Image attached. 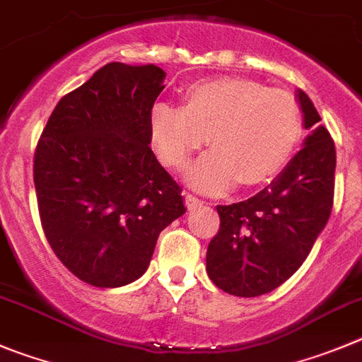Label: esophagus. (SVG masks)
<instances>
[{"mask_svg": "<svg viewBox=\"0 0 362 362\" xmlns=\"http://www.w3.org/2000/svg\"><path fill=\"white\" fill-rule=\"evenodd\" d=\"M185 204H187L188 209H195L202 204V201L199 197H195V195L185 194Z\"/></svg>", "mask_w": 362, "mask_h": 362, "instance_id": "34e87169", "label": "esophagus"}]
</instances>
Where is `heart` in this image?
<instances>
[{
    "label": "heart",
    "mask_w": 362,
    "mask_h": 362,
    "mask_svg": "<svg viewBox=\"0 0 362 362\" xmlns=\"http://www.w3.org/2000/svg\"><path fill=\"white\" fill-rule=\"evenodd\" d=\"M304 129L297 99L249 78H216L192 83L183 110L156 105L151 135L165 165L185 168L204 146L211 153L192 167L190 181L218 194L238 181L243 188L270 183L290 163Z\"/></svg>",
    "instance_id": "obj_1"
}]
</instances>
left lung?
I'll use <instances>...</instances> for the list:
<instances>
[{"label":"left lung","instance_id":"left-lung-1","mask_svg":"<svg viewBox=\"0 0 362 362\" xmlns=\"http://www.w3.org/2000/svg\"><path fill=\"white\" fill-rule=\"evenodd\" d=\"M309 129L286 168L247 201L216 206L220 229L208 245L206 270L236 297H259L300 268L325 227L334 202L336 147L304 90L297 92Z\"/></svg>","mask_w":362,"mask_h":362}]
</instances>
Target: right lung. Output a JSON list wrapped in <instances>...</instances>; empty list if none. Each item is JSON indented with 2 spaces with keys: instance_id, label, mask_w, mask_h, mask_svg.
I'll use <instances>...</instances> for the list:
<instances>
[{
  "instance_id": "obj_1",
  "label": "right lung",
  "mask_w": 362,
  "mask_h": 362,
  "mask_svg": "<svg viewBox=\"0 0 362 362\" xmlns=\"http://www.w3.org/2000/svg\"><path fill=\"white\" fill-rule=\"evenodd\" d=\"M156 65L112 62L58 101L33 156L44 235L71 274L119 288L147 270L161 230L187 211L149 147L163 90Z\"/></svg>"
}]
</instances>
